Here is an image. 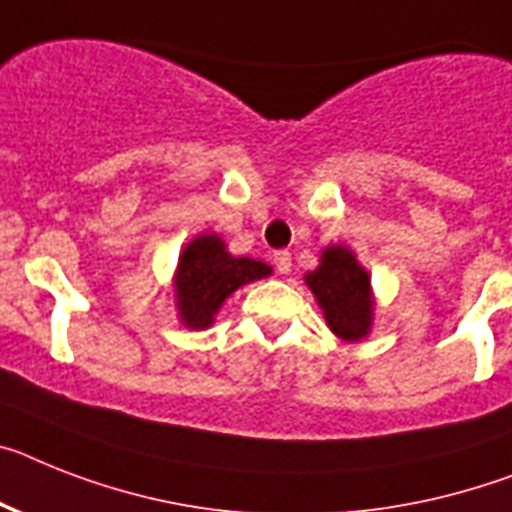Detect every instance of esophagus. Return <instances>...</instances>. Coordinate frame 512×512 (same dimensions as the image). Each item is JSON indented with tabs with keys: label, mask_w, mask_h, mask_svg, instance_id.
Instances as JSON below:
<instances>
[{
	"label": "esophagus",
	"mask_w": 512,
	"mask_h": 512,
	"mask_svg": "<svg viewBox=\"0 0 512 512\" xmlns=\"http://www.w3.org/2000/svg\"><path fill=\"white\" fill-rule=\"evenodd\" d=\"M273 263H276V270L278 273H289L291 270V252H286V249H278L276 255H273Z\"/></svg>",
	"instance_id": "34e87169"
}]
</instances>
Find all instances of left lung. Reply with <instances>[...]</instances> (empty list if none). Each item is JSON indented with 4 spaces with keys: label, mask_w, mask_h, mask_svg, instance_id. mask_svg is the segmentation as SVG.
I'll return each mask as SVG.
<instances>
[{
    "label": "left lung",
    "mask_w": 512,
    "mask_h": 512,
    "mask_svg": "<svg viewBox=\"0 0 512 512\" xmlns=\"http://www.w3.org/2000/svg\"><path fill=\"white\" fill-rule=\"evenodd\" d=\"M328 328L341 341H362L367 338L375 317V299L369 286V273L359 265L349 247L333 244L322 249L317 270L304 276Z\"/></svg>",
    "instance_id": "obj_1"
}]
</instances>
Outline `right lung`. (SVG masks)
Instances as JSON below:
<instances>
[{
    "label": "right lung",
    "instance_id": "obj_1",
    "mask_svg": "<svg viewBox=\"0 0 512 512\" xmlns=\"http://www.w3.org/2000/svg\"><path fill=\"white\" fill-rule=\"evenodd\" d=\"M270 265L252 257H234L218 234L195 236L179 255L174 296L179 320L192 330L213 325L221 304L244 283L268 278Z\"/></svg>",
    "mask_w": 512,
    "mask_h": 512
}]
</instances>
